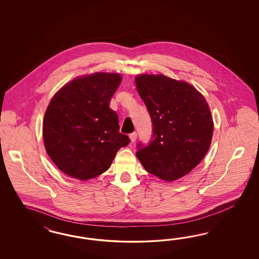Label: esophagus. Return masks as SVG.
Returning a JSON list of instances; mask_svg holds the SVG:
<instances>
[{
  "label": "esophagus",
  "mask_w": 259,
  "mask_h": 259,
  "mask_svg": "<svg viewBox=\"0 0 259 259\" xmlns=\"http://www.w3.org/2000/svg\"><path fill=\"white\" fill-rule=\"evenodd\" d=\"M129 138H130V141H131V142H135L136 140H137V138H138V135H137L136 132H134V133L130 134Z\"/></svg>",
  "instance_id": "34e87169"
}]
</instances>
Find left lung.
I'll list each match as a JSON object with an SVG mask.
<instances>
[{
    "instance_id": "obj_1",
    "label": "left lung",
    "mask_w": 259,
    "mask_h": 259,
    "mask_svg": "<svg viewBox=\"0 0 259 259\" xmlns=\"http://www.w3.org/2000/svg\"><path fill=\"white\" fill-rule=\"evenodd\" d=\"M135 81L154 125L152 141L137 157L158 179L180 180L200 163L210 148L213 121L209 104L184 80L141 74Z\"/></svg>"
}]
</instances>
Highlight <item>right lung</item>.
Wrapping results in <instances>:
<instances>
[{"label": "right lung", "instance_id": "add662e5", "mask_svg": "<svg viewBox=\"0 0 259 259\" xmlns=\"http://www.w3.org/2000/svg\"><path fill=\"white\" fill-rule=\"evenodd\" d=\"M122 77L96 72L78 76L57 91L47 106L42 137L47 155L66 176L88 181L106 172L130 140L119 133L109 107Z\"/></svg>", "mask_w": 259, "mask_h": 259}]
</instances>
